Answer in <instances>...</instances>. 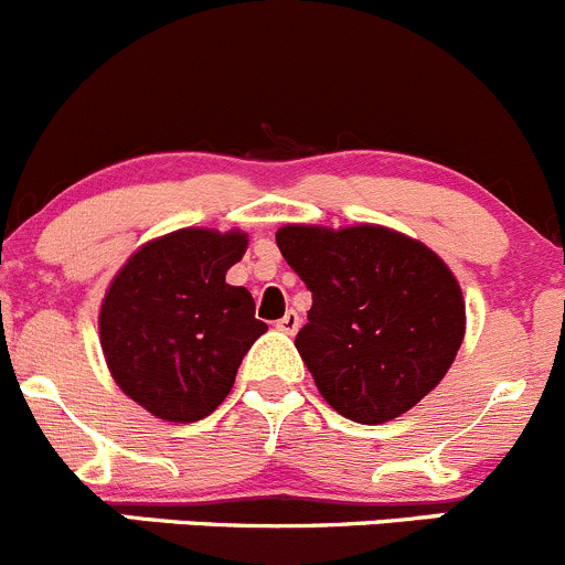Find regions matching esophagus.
<instances>
[{
	"label": "esophagus",
	"mask_w": 565,
	"mask_h": 565,
	"mask_svg": "<svg viewBox=\"0 0 565 565\" xmlns=\"http://www.w3.org/2000/svg\"><path fill=\"white\" fill-rule=\"evenodd\" d=\"M276 328H278V331H281V333H295V331H298V328H300V317H298V311L289 309L287 315H284L281 320L276 322Z\"/></svg>",
	"instance_id": "obj_1"
}]
</instances>
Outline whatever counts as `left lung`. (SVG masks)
Here are the masks:
<instances>
[{
	"label": "left lung",
	"instance_id": "left-lung-1",
	"mask_svg": "<svg viewBox=\"0 0 565 565\" xmlns=\"http://www.w3.org/2000/svg\"><path fill=\"white\" fill-rule=\"evenodd\" d=\"M276 243L311 292L295 348L333 411L383 425L439 386L461 350L467 303L436 250L375 223H287Z\"/></svg>",
	"mask_w": 565,
	"mask_h": 565
}]
</instances>
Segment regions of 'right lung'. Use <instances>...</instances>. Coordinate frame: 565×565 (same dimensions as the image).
<instances>
[{"label": "right lung", "instance_id": "add662e5", "mask_svg": "<svg viewBox=\"0 0 565 565\" xmlns=\"http://www.w3.org/2000/svg\"><path fill=\"white\" fill-rule=\"evenodd\" d=\"M245 250L239 228H179L140 245L109 281L98 309L104 361L120 392L157 419L210 416L267 331L248 289L226 284Z\"/></svg>", "mask_w": 565, "mask_h": 565}]
</instances>
